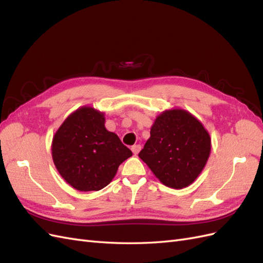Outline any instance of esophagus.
I'll use <instances>...</instances> for the list:
<instances>
[{
  "instance_id": "obj_1",
  "label": "esophagus",
  "mask_w": 263,
  "mask_h": 263,
  "mask_svg": "<svg viewBox=\"0 0 263 263\" xmlns=\"http://www.w3.org/2000/svg\"><path fill=\"white\" fill-rule=\"evenodd\" d=\"M140 149H141V146L140 145H134L133 147H132V151L134 153V155H137L139 151H140Z\"/></svg>"
}]
</instances>
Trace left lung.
<instances>
[{
    "mask_svg": "<svg viewBox=\"0 0 263 263\" xmlns=\"http://www.w3.org/2000/svg\"><path fill=\"white\" fill-rule=\"evenodd\" d=\"M210 154L211 137L202 123L186 110L173 108L156 118L138 156L162 184L183 189L200 176Z\"/></svg>",
    "mask_w": 263,
    "mask_h": 263,
    "instance_id": "1",
    "label": "left lung"
}]
</instances>
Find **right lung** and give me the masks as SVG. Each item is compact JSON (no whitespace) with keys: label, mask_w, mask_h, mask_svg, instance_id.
<instances>
[{"label":"right lung","mask_w":263,"mask_h":263,"mask_svg":"<svg viewBox=\"0 0 263 263\" xmlns=\"http://www.w3.org/2000/svg\"><path fill=\"white\" fill-rule=\"evenodd\" d=\"M104 114L90 106L70 114L54 134L52 160L60 176L78 191H99L113 180L119 164L133 156Z\"/></svg>","instance_id":"right-lung-1"}]
</instances>
